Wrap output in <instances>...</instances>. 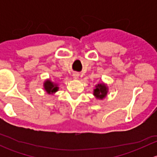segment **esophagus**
I'll return each instance as SVG.
<instances>
[{"label":"esophagus","instance_id":"esophagus-1","mask_svg":"<svg viewBox=\"0 0 157 157\" xmlns=\"http://www.w3.org/2000/svg\"><path fill=\"white\" fill-rule=\"evenodd\" d=\"M73 78L75 79V80L78 79L79 78V74H78V73H74V74H73Z\"/></svg>","mask_w":157,"mask_h":157}]
</instances>
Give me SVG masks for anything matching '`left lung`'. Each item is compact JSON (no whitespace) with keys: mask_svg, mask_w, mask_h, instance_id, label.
Instances as JSON below:
<instances>
[{"mask_svg":"<svg viewBox=\"0 0 157 157\" xmlns=\"http://www.w3.org/2000/svg\"><path fill=\"white\" fill-rule=\"evenodd\" d=\"M108 92L109 87L106 83L101 82L95 86V89H93V96L96 99L102 100L107 96Z\"/></svg>","mask_w":157,"mask_h":157,"instance_id":"8db88e82","label":"left lung"}]
</instances>
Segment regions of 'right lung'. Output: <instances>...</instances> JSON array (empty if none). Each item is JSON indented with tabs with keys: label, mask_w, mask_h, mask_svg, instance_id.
I'll list each match as a JSON object with an SVG mask.
<instances>
[{
	"label": "right lung",
	"mask_w": 157,
	"mask_h": 157,
	"mask_svg": "<svg viewBox=\"0 0 157 157\" xmlns=\"http://www.w3.org/2000/svg\"><path fill=\"white\" fill-rule=\"evenodd\" d=\"M43 89L47 94L54 95L58 91L59 87H58V83L52 81L50 79H46L43 83Z\"/></svg>",
	"instance_id": "obj_1"
}]
</instances>
